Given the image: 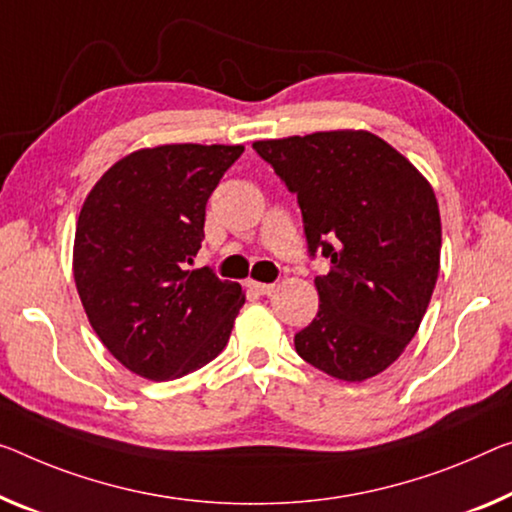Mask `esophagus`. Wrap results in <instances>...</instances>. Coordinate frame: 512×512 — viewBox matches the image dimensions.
I'll use <instances>...</instances> for the list:
<instances>
[{"instance_id": "1", "label": "esophagus", "mask_w": 512, "mask_h": 512, "mask_svg": "<svg viewBox=\"0 0 512 512\" xmlns=\"http://www.w3.org/2000/svg\"><path fill=\"white\" fill-rule=\"evenodd\" d=\"M249 286H251V290H256L258 295H272L274 288H277L274 283H261V281H251Z\"/></svg>"}]
</instances>
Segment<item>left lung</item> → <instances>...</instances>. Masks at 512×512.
Here are the masks:
<instances>
[{
  "label": "left lung",
  "mask_w": 512,
  "mask_h": 512,
  "mask_svg": "<svg viewBox=\"0 0 512 512\" xmlns=\"http://www.w3.org/2000/svg\"><path fill=\"white\" fill-rule=\"evenodd\" d=\"M300 203L316 277L318 316L295 350L343 382L368 380L412 341L439 274L442 219L435 192L396 148L366 130L254 141Z\"/></svg>",
  "instance_id": "1"
}]
</instances>
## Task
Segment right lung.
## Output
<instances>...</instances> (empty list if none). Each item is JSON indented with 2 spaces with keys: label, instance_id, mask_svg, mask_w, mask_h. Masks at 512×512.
I'll return each mask as SVG.
<instances>
[{
  "label": "right lung",
  "instance_id": "add662e5",
  "mask_svg": "<svg viewBox=\"0 0 512 512\" xmlns=\"http://www.w3.org/2000/svg\"><path fill=\"white\" fill-rule=\"evenodd\" d=\"M245 146L141 148L109 167L80 210L73 274L93 332L146 380H176L229 343L240 283L192 270L206 203Z\"/></svg>",
  "mask_w": 512,
  "mask_h": 512
}]
</instances>
